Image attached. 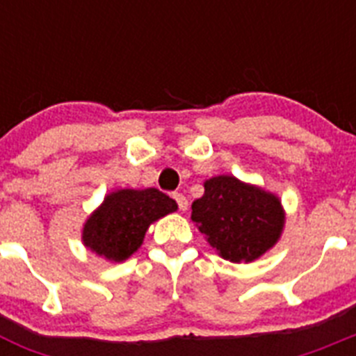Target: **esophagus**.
I'll return each instance as SVG.
<instances>
[{
  "instance_id": "obj_1",
  "label": "esophagus",
  "mask_w": 356,
  "mask_h": 356,
  "mask_svg": "<svg viewBox=\"0 0 356 356\" xmlns=\"http://www.w3.org/2000/svg\"><path fill=\"white\" fill-rule=\"evenodd\" d=\"M172 197H175V201L176 203H178V207H180V210L181 212H184V210H187V197L184 196V194H180V193H175L172 194Z\"/></svg>"
}]
</instances>
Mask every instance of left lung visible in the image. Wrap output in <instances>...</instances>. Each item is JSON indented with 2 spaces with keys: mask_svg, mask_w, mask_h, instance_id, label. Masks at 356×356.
<instances>
[{
  "mask_svg": "<svg viewBox=\"0 0 356 356\" xmlns=\"http://www.w3.org/2000/svg\"><path fill=\"white\" fill-rule=\"evenodd\" d=\"M191 219L219 257L241 264L260 259L275 246L285 212L275 194L221 175L205 181V194L193 203Z\"/></svg>",
  "mask_w": 356,
  "mask_h": 356,
  "instance_id": "obj_1",
  "label": "left lung"
}]
</instances>
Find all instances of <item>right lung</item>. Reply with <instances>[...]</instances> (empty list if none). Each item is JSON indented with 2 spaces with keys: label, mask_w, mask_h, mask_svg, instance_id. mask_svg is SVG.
<instances>
[{
  "label": "right lung",
  "mask_w": 356,
  "mask_h": 356,
  "mask_svg": "<svg viewBox=\"0 0 356 356\" xmlns=\"http://www.w3.org/2000/svg\"><path fill=\"white\" fill-rule=\"evenodd\" d=\"M176 209V201L159 188L114 191L85 221L81 241L103 259L122 262L139 250L151 222Z\"/></svg>",
  "instance_id": "right-lung-1"
}]
</instances>
